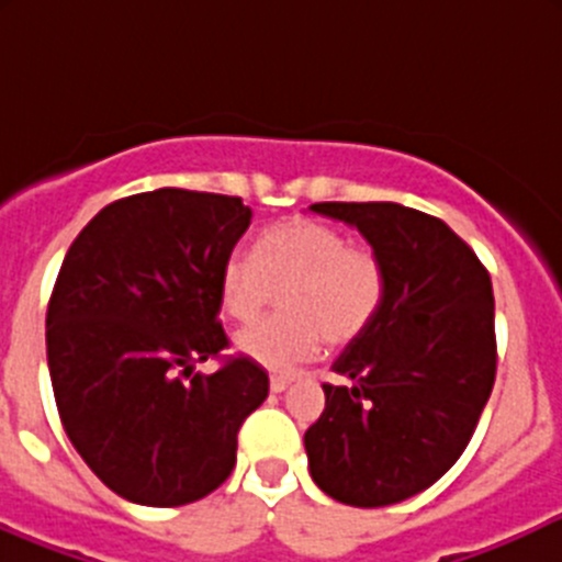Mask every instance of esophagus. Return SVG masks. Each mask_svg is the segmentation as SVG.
Here are the masks:
<instances>
[{"instance_id":"1","label":"esophagus","mask_w":562,"mask_h":562,"mask_svg":"<svg viewBox=\"0 0 562 562\" xmlns=\"http://www.w3.org/2000/svg\"><path fill=\"white\" fill-rule=\"evenodd\" d=\"M291 383H293L291 375H271L269 386H271V391H274V394H282V391L291 386Z\"/></svg>"}]
</instances>
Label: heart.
Segmentation results:
<instances>
[{
	"label": "heart",
	"mask_w": 562,
	"mask_h": 562,
	"mask_svg": "<svg viewBox=\"0 0 562 562\" xmlns=\"http://www.w3.org/2000/svg\"><path fill=\"white\" fill-rule=\"evenodd\" d=\"M285 313L236 334V350L266 370L310 361L323 339L350 345L375 323L386 299V271L372 249L315 220H288L266 231L255 258L231 255L220 271V304L255 321L282 291Z\"/></svg>",
	"instance_id": "1"
}]
</instances>
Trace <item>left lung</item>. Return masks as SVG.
I'll list each match as a JSON object with an SVG mask.
<instances>
[{
    "mask_svg": "<svg viewBox=\"0 0 562 562\" xmlns=\"http://www.w3.org/2000/svg\"><path fill=\"white\" fill-rule=\"evenodd\" d=\"M359 231L386 271L375 323L331 370L326 411L304 432L328 497L378 508L432 486L462 457L495 383V296L475 252L402 203H313Z\"/></svg>",
    "mask_w": 562,
    "mask_h": 562,
    "instance_id": "8db88e82",
    "label": "left lung"
}]
</instances>
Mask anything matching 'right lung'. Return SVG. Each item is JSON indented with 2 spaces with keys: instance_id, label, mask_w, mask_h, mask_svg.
I'll use <instances>...</instances> for the list:
<instances>
[{
  "instance_id": "add662e5",
  "label": "right lung",
  "mask_w": 562,
  "mask_h": 562,
  "mask_svg": "<svg viewBox=\"0 0 562 562\" xmlns=\"http://www.w3.org/2000/svg\"><path fill=\"white\" fill-rule=\"evenodd\" d=\"M249 220L241 198L162 187L113 201L67 249L45 315L50 383L70 443L124 501L184 506L217 490L269 396L252 359L192 375L228 348L220 271Z\"/></svg>"
}]
</instances>
